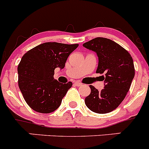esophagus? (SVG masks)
Listing matches in <instances>:
<instances>
[{
  "mask_svg": "<svg viewBox=\"0 0 149 149\" xmlns=\"http://www.w3.org/2000/svg\"><path fill=\"white\" fill-rule=\"evenodd\" d=\"M74 86H77V87H79V86H82V83H80V82H75L74 83Z\"/></svg>",
  "mask_w": 149,
  "mask_h": 149,
  "instance_id": "1",
  "label": "esophagus"
}]
</instances>
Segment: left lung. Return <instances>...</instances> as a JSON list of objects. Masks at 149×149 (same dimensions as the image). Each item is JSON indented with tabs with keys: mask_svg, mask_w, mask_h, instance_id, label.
<instances>
[{
	"mask_svg": "<svg viewBox=\"0 0 149 149\" xmlns=\"http://www.w3.org/2000/svg\"><path fill=\"white\" fill-rule=\"evenodd\" d=\"M97 53V73H104V88L99 91L90 86L91 93L85 103L91 111L100 114L117 108L125 98L134 77L132 58L124 48L109 39L97 37L83 45Z\"/></svg>",
	"mask_w": 149,
	"mask_h": 149,
	"instance_id": "obj_1",
	"label": "left lung"
}]
</instances>
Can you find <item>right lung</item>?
Returning <instances> with one entry per match:
<instances>
[{"mask_svg": "<svg viewBox=\"0 0 149 149\" xmlns=\"http://www.w3.org/2000/svg\"><path fill=\"white\" fill-rule=\"evenodd\" d=\"M77 47V44L46 42L22 56L18 66V84L31 109L49 113L58 108L72 83L54 79L55 69H63L69 56Z\"/></svg>", "mask_w": 149, "mask_h": 149, "instance_id": "1", "label": "right lung"}]
</instances>
